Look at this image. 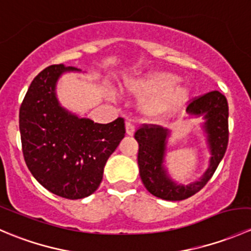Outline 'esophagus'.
<instances>
[{
  "label": "esophagus",
  "mask_w": 251,
  "mask_h": 251,
  "mask_svg": "<svg viewBox=\"0 0 251 251\" xmlns=\"http://www.w3.org/2000/svg\"><path fill=\"white\" fill-rule=\"evenodd\" d=\"M125 126H126V133H127L128 136H133V133H135V125H133V123H131V121H126Z\"/></svg>",
  "instance_id": "1"
}]
</instances>
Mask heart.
Listing matches in <instances>:
<instances>
[{
    "label": "heart",
    "instance_id": "obj_1",
    "mask_svg": "<svg viewBox=\"0 0 251 251\" xmlns=\"http://www.w3.org/2000/svg\"><path fill=\"white\" fill-rule=\"evenodd\" d=\"M179 76L168 72H151L125 81L130 95L144 97L141 109L151 118H163L176 113L188 100L191 91L179 82Z\"/></svg>",
    "mask_w": 251,
    "mask_h": 251
}]
</instances>
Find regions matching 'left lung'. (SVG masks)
<instances>
[{
  "mask_svg": "<svg viewBox=\"0 0 251 251\" xmlns=\"http://www.w3.org/2000/svg\"><path fill=\"white\" fill-rule=\"evenodd\" d=\"M186 111L189 116H201L204 119L201 130L211 155L209 168L199 179L192 183L181 184L176 182L165 166L170 137L168 128L158 125H144L135 133L140 146L137 161L142 182L149 193L164 201H183L201 191L216 171L228 144V103L222 93L219 91L206 93L192 100Z\"/></svg>",
  "mask_w": 251,
  "mask_h": 251,
  "instance_id": "obj_1",
  "label": "left lung"
}]
</instances>
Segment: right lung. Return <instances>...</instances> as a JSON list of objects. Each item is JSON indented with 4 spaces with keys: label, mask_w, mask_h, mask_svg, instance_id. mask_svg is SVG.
I'll use <instances>...</instances> for the list:
<instances>
[{
    "label": "right lung",
    "mask_w": 251,
    "mask_h": 251,
    "mask_svg": "<svg viewBox=\"0 0 251 251\" xmlns=\"http://www.w3.org/2000/svg\"><path fill=\"white\" fill-rule=\"evenodd\" d=\"M80 72L63 64L47 67L32 80L19 110L27 169L48 191L73 201L96 192L107 160L125 137L124 119L98 124L60 104L58 80Z\"/></svg>",
    "instance_id": "right-lung-1"
}]
</instances>
